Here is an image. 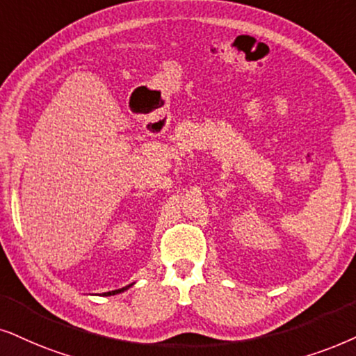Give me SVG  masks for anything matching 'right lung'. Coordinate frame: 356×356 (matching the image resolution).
<instances>
[{
	"label": "right lung",
	"instance_id": "obj_1",
	"mask_svg": "<svg viewBox=\"0 0 356 356\" xmlns=\"http://www.w3.org/2000/svg\"><path fill=\"white\" fill-rule=\"evenodd\" d=\"M133 284H129V286H126V287H121V289H116V291H111V292H105V296H113V294H120V292H123V291H126V289H129V287H131Z\"/></svg>",
	"mask_w": 356,
	"mask_h": 356
}]
</instances>
